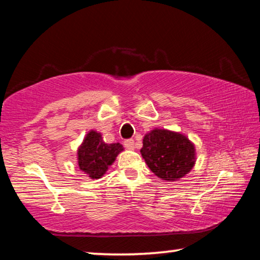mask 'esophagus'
<instances>
[{
  "label": "esophagus",
  "instance_id": "obj_1",
  "mask_svg": "<svg viewBox=\"0 0 260 260\" xmlns=\"http://www.w3.org/2000/svg\"><path fill=\"white\" fill-rule=\"evenodd\" d=\"M124 146H125V148L129 149V150H133L134 147H135V142H134V140H133V139L125 140V141H124Z\"/></svg>",
  "mask_w": 260,
  "mask_h": 260
}]
</instances>
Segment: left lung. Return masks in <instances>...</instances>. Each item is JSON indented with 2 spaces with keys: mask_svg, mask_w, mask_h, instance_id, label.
Listing matches in <instances>:
<instances>
[{
  "mask_svg": "<svg viewBox=\"0 0 260 260\" xmlns=\"http://www.w3.org/2000/svg\"><path fill=\"white\" fill-rule=\"evenodd\" d=\"M141 155L158 178L175 181L195 162V148L186 136L166 129H153L144 136Z\"/></svg>",
  "mask_w": 260,
  "mask_h": 260,
  "instance_id": "8db88e82",
  "label": "left lung"
}]
</instances>
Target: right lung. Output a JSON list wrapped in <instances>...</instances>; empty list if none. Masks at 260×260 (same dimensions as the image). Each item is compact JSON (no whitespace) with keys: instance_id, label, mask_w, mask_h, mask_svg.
Here are the masks:
<instances>
[{"instance_id":"add662e5","label":"right lung","mask_w":260,"mask_h":260,"mask_svg":"<svg viewBox=\"0 0 260 260\" xmlns=\"http://www.w3.org/2000/svg\"><path fill=\"white\" fill-rule=\"evenodd\" d=\"M122 150L120 143L107 144L100 133L91 131L79 148V167L91 179H100Z\"/></svg>"}]
</instances>
